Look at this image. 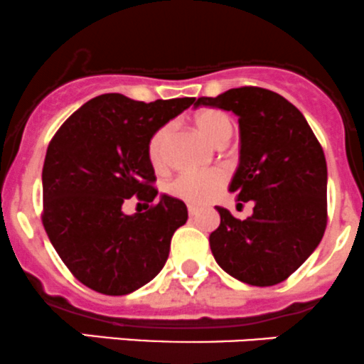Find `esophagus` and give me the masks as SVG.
Instances as JSON below:
<instances>
[{
	"instance_id": "esophagus-1",
	"label": "esophagus",
	"mask_w": 364,
	"mask_h": 364,
	"mask_svg": "<svg viewBox=\"0 0 364 364\" xmlns=\"http://www.w3.org/2000/svg\"><path fill=\"white\" fill-rule=\"evenodd\" d=\"M187 212H189L191 218H194V215L198 214V207H194V205H189V207H187Z\"/></svg>"
}]
</instances>
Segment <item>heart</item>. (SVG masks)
Masks as SVG:
<instances>
[{
  "label": "heart",
  "mask_w": 364,
  "mask_h": 364,
  "mask_svg": "<svg viewBox=\"0 0 364 364\" xmlns=\"http://www.w3.org/2000/svg\"><path fill=\"white\" fill-rule=\"evenodd\" d=\"M198 131L212 143L219 146L228 141L232 134V122L219 109H201L194 117ZM171 136V125H163L150 138L146 152L154 170L161 171L168 163V141ZM228 175L221 168L205 171H183L168 186V193L191 205H203L210 201L225 187Z\"/></svg>",
  "instance_id": "heart-1"
}]
</instances>
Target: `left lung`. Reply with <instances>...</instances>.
<instances>
[{
  "instance_id": "obj_1",
  "label": "left lung",
  "mask_w": 364,
  "mask_h": 364,
  "mask_svg": "<svg viewBox=\"0 0 364 364\" xmlns=\"http://www.w3.org/2000/svg\"><path fill=\"white\" fill-rule=\"evenodd\" d=\"M194 106L239 117L240 163L230 193L253 201L247 219L215 207L221 223L210 233L223 271L255 287L285 282L322 240L327 225V164L318 139L292 102L271 90L240 86ZM242 205V203H240Z\"/></svg>"
}]
</instances>
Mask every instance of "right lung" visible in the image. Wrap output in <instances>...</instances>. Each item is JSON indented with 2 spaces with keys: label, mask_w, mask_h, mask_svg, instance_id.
<instances>
[{
  "label": "right lung",
  "mask_w": 364,
  "mask_h": 364,
  "mask_svg": "<svg viewBox=\"0 0 364 364\" xmlns=\"http://www.w3.org/2000/svg\"><path fill=\"white\" fill-rule=\"evenodd\" d=\"M194 97L139 102L104 93L82 104L53 136L42 170V225L75 279L106 296H125L156 278L170 255L186 203L163 194L127 216L129 197L157 196L150 138Z\"/></svg>",
  "instance_id": "1"
}]
</instances>
